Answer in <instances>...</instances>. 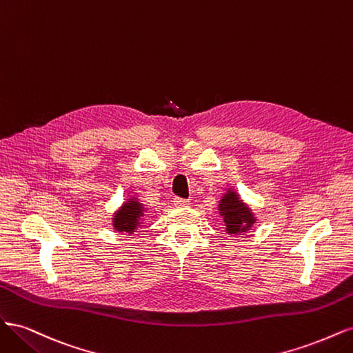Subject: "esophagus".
<instances>
[{
    "label": "esophagus",
    "instance_id": "34e87169",
    "mask_svg": "<svg viewBox=\"0 0 353 353\" xmlns=\"http://www.w3.org/2000/svg\"><path fill=\"white\" fill-rule=\"evenodd\" d=\"M174 206H175V208H187V206H190V201L185 200V199L175 197V199H174Z\"/></svg>",
    "mask_w": 353,
    "mask_h": 353
}]
</instances>
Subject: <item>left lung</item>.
Wrapping results in <instances>:
<instances>
[{"label":"left lung","mask_w":353,"mask_h":353,"mask_svg":"<svg viewBox=\"0 0 353 353\" xmlns=\"http://www.w3.org/2000/svg\"><path fill=\"white\" fill-rule=\"evenodd\" d=\"M218 210L219 215L223 218L225 231L230 236L248 232L256 222L250 208L243 200H240V196L231 188L221 199Z\"/></svg>","instance_id":"1"}]
</instances>
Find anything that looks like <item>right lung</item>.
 I'll return each instance as SVG.
<instances>
[{
  "label": "right lung",
  "instance_id": "right-lung-1",
  "mask_svg": "<svg viewBox=\"0 0 353 353\" xmlns=\"http://www.w3.org/2000/svg\"><path fill=\"white\" fill-rule=\"evenodd\" d=\"M144 209L145 208L143 206V203L138 201L137 197L128 199L121 206V209L113 215V228L119 232L132 234L138 227H141Z\"/></svg>",
  "mask_w": 353,
  "mask_h": 353
}]
</instances>
